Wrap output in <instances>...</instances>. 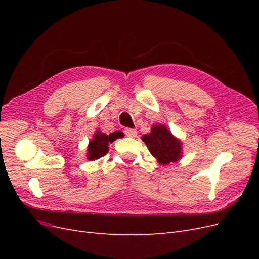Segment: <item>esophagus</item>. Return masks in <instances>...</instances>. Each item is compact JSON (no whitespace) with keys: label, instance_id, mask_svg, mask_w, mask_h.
<instances>
[{"label":"esophagus","instance_id":"esophagus-1","mask_svg":"<svg viewBox=\"0 0 259 259\" xmlns=\"http://www.w3.org/2000/svg\"><path fill=\"white\" fill-rule=\"evenodd\" d=\"M124 132H125V135L127 137H136L137 135V131L134 128H126Z\"/></svg>","mask_w":259,"mask_h":259}]
</instances>
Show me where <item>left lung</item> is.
I'll return each instance as SVG.
<instances>
[{
  "mask_svg": "<svg viewBox=\"0 0 259 259\" xmlns=\"http://www.w3.org/2000/svg\"><path fill=\"white\" fill-rule=\"evenodd\" d=\"M142 140L161 165L176 163L183 158L182 140L174 136L166 125H152L150 133L142 136Z\"/></svg>",
  "mask_w": 259,
  "mask_h": 259,
  "instance_id": "8db88e82",
  "label": "left lung"
}]
</instances>
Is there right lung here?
Returning a JSON list of instances; mask_svg holds the SVG:
<instances>
[{
  "label": "right lung",
  "instance_id": "add662e5",
  "mask_svg": "<svg viewBox=\"0 0 259 259\" xmlns=\"http://www.w3.org/2000/svg\"><path fill=\"white\" fill-rule=\"evenodd\" d=\"M123 133L116 131L111 133V134H105L101 131H95L93 135V138L90 140L88 146V151H86V159L90 161H95L100 159L109 151V144L113 143L117 138H121Z\"/></svg>",
  "mask_w": 259,
  "mask_h": 259
}]
</instances>
